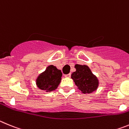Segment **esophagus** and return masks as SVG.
<instances>
[{
	"instance_id": "1",
	"label": "esophagus",
	"mask_w": 129,
	"mask_h": 129,
	"mask_svg": "<svg viewBox=\"0 0 129 129\" xmlns=\"http://www.w3.org/2000/svg\"><path fill=\"white\" fill-rule=\"evenodd\" d=\"M65 76L67 78H69L71 77V74H67V75H65Z\"/></svg>"
}]
</instances>
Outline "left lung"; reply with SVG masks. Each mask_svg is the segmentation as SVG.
Segmentation results:
<instances>
[{
  "mask_svg": "<svg viewBox=\"0 0 129 129\" xmlns=\"http://www.w3.org/2000/svg\"><path fill=\"white\" fill-rule=\"evenodd\" d=\"M76 71L73 73L71 78L83 93H91L98 87V80L85 65H75Z\"/></svg>",
  "mask_w": 129,
  "mask_h": 129,
  "instance_id": "1",
  "label": "left lung"
}]
</instances>
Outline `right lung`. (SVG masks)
<instances>
[{
  "label": "right lung",
  "mask_w": 129,
  "mask_h": 129,
  "mask_svg": "<svg viewBox=\"0 0 129 129\" xmlns=\"http://www.w3.org/2000/svg\"><path fill=\"white\" fill-rule=\"evenodd\" d=\"M62 73L55 66L51 65L37 79V87L46 92L55 90L60 84Z\"/></svg>",
  "instance_id": "obj_1"
}]
</instances>
